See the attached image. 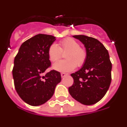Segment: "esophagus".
I'll use <instances>...</instances> for the list:
<instances>
[{"instance_id":"34e87169","label":"esophagus","mask_w":127,"mask_h":127,"mask_svg":"<svg viewBox=\"0 0 127 127\" xmlns=\"http://www.w3.org/2000/svg\"><path fill=\"white\" fill-rule=\"evenodd\" d=\"M67 75H68V74L64 73V72H62V73H61V76H62V77H64L65 76H67Z\"/></svg>"}]
</instances>
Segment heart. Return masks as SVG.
I'll return each mask as SVG.
<instances>
[{
  "mask_svg": "<svg viewBox=\"0 0 127 127\" xmlns=\"http://www.w3.org/2000/svg\"><path fill=\"white\" fill-rule=\"evenodd\" d=\"M58 46L52 44L48 48V54L50 60L53 62L58 61L65 55V60L56 62L53 65V69L59 72H70L77 67H81L85 64L87 58V52L79 42L72 38H66L60 41Z\"/></svg>",
  "mask_w": 127,
  "mask_h": 127,
  "instance_id": "1",
  "label": "heart"
}]
</instances>
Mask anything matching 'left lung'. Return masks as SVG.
I'll return each instance as SVG.
<instances>
[{
  "instance_id": "8db88e82",
  "label": "left lung",
  "mask_w": 127,
  "mask_h": 127,
  "mask_svg": "<svg viewBox=\"0 0 127 127\" xmlns=\"http://www.w3.org/2000/svg\"><path fill=\"white\" fill-rule=\"evenodd\" d=\"M73 37L85 45L87 58L81 69L70 75L74 83L69 92L81 104L92 105L100 100L109 88L112 64L108 51L97 39L83 35Z\"/></svg>"
}]
</instances>
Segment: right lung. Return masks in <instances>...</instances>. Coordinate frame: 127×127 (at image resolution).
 <instances>
[{
    "label": "right lung",
    "mask_w": 127,
    "mask_h": 127,
    "mask_svg": "<svg viewBox=\"0 0 127 127\" xmlns=\"http://www.w3.org/2000/svg\"><path fill=\"white\" fill-rule=\"evenodd\" d=\"M55 40L51 35H36L22 44L14 58V87L20 98L32 106L42 105L50 100L61 81V74L55 70L42 76L51 67L48 50Z\"/></svg>",
    "instance_id": "obj_1"
}]
</instances>
